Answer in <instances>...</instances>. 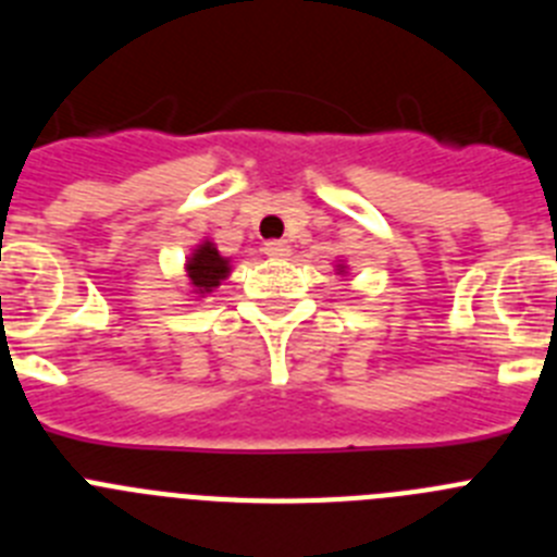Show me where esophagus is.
Instances as JSON below:
<instances>
[{
  "instance_id": "esophagus-1",
  "label": "esophagus",
  "mask_w": 557,
  "mask_h": 557,
  "mask_svg": "<svg viewBox=\"0 0 557 557\" xmlns=\"http://www.w3.org/2000/svg\"><path fill=\"white\" fill-rule=\"evenodd\" d=\"M264 253L273 256V259H284V256H289V245L284 239H270V243H264Z\"/></svg>"
}]
</instances>
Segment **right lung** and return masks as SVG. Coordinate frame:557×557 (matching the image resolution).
Returning <instances> with one entry per match:
<instances>
[{
  "instance_id": "obj_1",
  "label": "right lung",
  "mask_w": 557,
  "mask_h": 557,
  "mask_svg": "<svg viewBox=\"0 0 557 557\" xmlns=\"http://www.w3.org/2000/svg\"><path fill=\"white\" fill-rule=\"evenodd\" d=\"M186 273H189L191 287L198 289L200 295L211 293L228 275V259H223L211 243H203L191 253L189 264H186Z\"/></svg>"
}]
</instances>
